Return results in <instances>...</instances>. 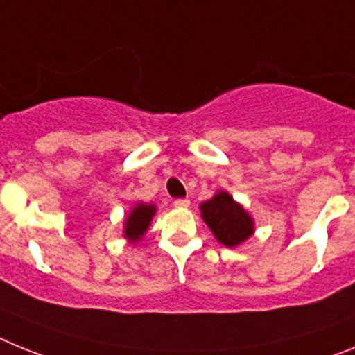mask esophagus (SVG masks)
Segmentation results:
<instances>
[{"instance_id":"34e87169","label":"esophagus","mask_w":355,"mask_h":355,"mask_svg":"<svg viewBox=\"0 0 355 355\" xmlns=\"http://www.w3.org/2000/svg\"><path fill=\"white\" fill-rule=\"evenodd\" d=\"M173 205H175L177 209H187V207H189V200H187V198H178V200L173 202Z\"/></svg>"}]
</instances>
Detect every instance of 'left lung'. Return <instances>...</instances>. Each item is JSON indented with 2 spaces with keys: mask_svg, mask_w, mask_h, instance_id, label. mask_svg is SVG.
<instances>
[{
  "mask_svg": "<svg viewBox=\"0 0 355 355\" xmlns=\"http://www.w3.org/2000/svg\"><path fill=\"white\" fill-rule=\"evenodd\" d=\"M200 216L213 236L225 247L242 245L254 234V218L223 189L202 202Z\"/></svg>",
  "mask_w": 355,
  "mask_h": 355,
  "instance_id": "left-lung-1",
  "label": "left lung"
}]
</instances>
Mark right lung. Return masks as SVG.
I'll use <instances>...</instances> for the list:
<instances>
[{
  "instance_id": "1",
  "label": "right lung",
  "mask_w": 355,
  "mask_h": 355,
  "mask_svg": "<svg viewBox=\"0 0 355 355\" xmlns=\"http://www.w3.org/2000/svg\"><path fill=\"white\" fill-rule=\"evenodd\" d=\"M155 213H157V205L146 204V202H137L124 218V227H122V236L126 238L128 243H137L142 240L148 229L151 225Z\"/></svg>"
}]
</instances>
